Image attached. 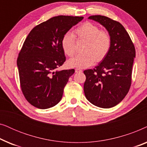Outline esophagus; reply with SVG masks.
<instances>
[{
	"label": "esophagus",
	"mask_w": 147,
	"mask_h": 147,
	"mask_svg": "<svg viewBox=\"0 0 147 147\" xmlns=\"http://www.w3.org/2000/svg\"><path fill=\"white\" fill-rule=\"evenodd\" d=\"M75 71L76 73H79V72H82V70L81 69H80V68H76L75 69Z\"/></svg>",
	"instance_id": "1"
}]
</instances>
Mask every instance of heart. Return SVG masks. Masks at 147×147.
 Here are the masks:
<instances>
[{
  "label": "heart",
  "instance_id": "heart-1",
  "mask_svg": "<svg viewBox=\"0 0 147 147\" xmlns=\"http://www.w3.org/2000/svg\"><path fill=\"white\" fill-rule=\"evenodd\" d=\"M74 35L86 40L84 47V53L74 56L68 61L70 67L85 68L93 65L95 61L100 62L109 53L112 45V38L109 32L100 29L95 24L86 22L74 31ZM67 32L61 39V47L64 53L69 57L76 53L75 36Z\"/></svg>",
  "mask_w": 147,
  "mask_h": 147
}]
</instances>
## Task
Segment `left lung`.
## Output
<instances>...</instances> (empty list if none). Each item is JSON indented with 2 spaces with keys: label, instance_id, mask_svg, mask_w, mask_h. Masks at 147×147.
<instances>
[{
  "label": "left lung",
  "instance_id": "left-lung-1",
  "mask_svg": "<svg viewBox=\"0 0 147 147\" xmlns=\"http://www.w3.org/2000/svg\"><path fill=\"white\" fill-rule=\"evenodd\" d=\"M88 19L107 29L112 45L107 56L92 69L84 70L86 98L98 107L110 108L119 104L129 91L135 47L129 35L119 22L105 16L92 15Z\"/></svg>",
  "mask_w": 147,
  "mask_h": 147
}]
</instances>
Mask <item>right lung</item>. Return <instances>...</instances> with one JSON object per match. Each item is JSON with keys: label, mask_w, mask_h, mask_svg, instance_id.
Returning a JSON list of instances; mask_svg holds the SVG:
<instances>
[{"label": "right lung", "mask_w": 147, "mask_h": 147, "mask_svg": "<svg viewBox=\"0 0 147 147\" xmlns=\"http://www.w3.org/2000/svg\"><path fill=\"white\" fill-rule=\"evenodd\" d=\"M83 17L60 15L35 26L26 38L17 58L20 85L25 99L40 109L59 103L74 69L57 71L65 61L63 36Z\"/></svg>", "instance_id": "right-lung-1"}]
</instances>
